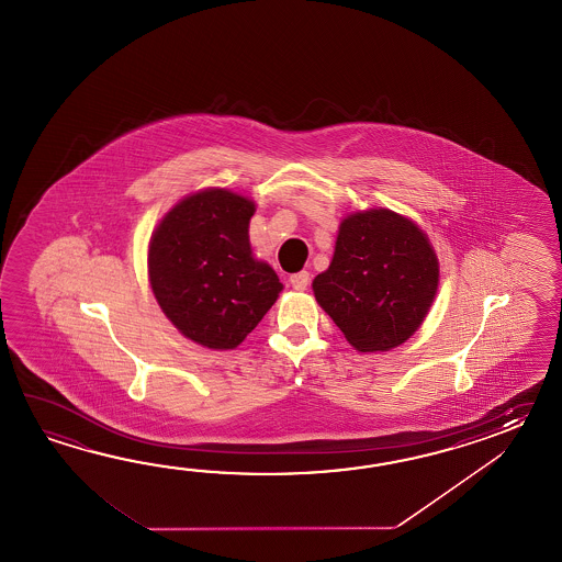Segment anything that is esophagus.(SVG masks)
Instances as JSON below:
<instances>
[{
	"label": "esophagus",
	"instance_id": "1",
	"mask_svg": "<svg viewBox=\"0 0 562 562\" xmlns=\"http://www.w3.org/2000/svg\"><path fill=\"white\" fill-rule=\"evenodd\" d=\"M289 283H291L295 291H305L310 286V273L307 271L295 273V276L289 277Z\"/></svg>",
	"mask_w": 562,
	"mask_h": 562
}]
</instances>
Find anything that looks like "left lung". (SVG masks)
I'll list each match as a JSON object with an SVG mask.
<instances>
[{"label": "left lung", "mask_w": 562, "mask_h": 562, "mask_svg": "<svg viewBox=\"0 0 562 562\" xmlns=\"http://www.w3.org/2000/svg\"><path fill=\"white\" fill-rule=\"evenodd\" d=\"M440 265L426 233L390 209L346 216L329 269L313 279L325 313L361 353L402 346L428 315Z\"/></svg>", "instance_id": "obj_1"}]
</instances>
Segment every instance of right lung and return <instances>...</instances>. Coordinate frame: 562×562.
Listing matches in <instances>:
<instances>
[{
	"mask_svg": "<svg viewBox=\"0 0 562 562\" xmlns=\"http://www.w3.org/2000/svg\"><path fill=\"white\" fill-rule=\"evenodd\" d=\"M255 203L204 189L175 204L148 245V279L160 310L199 346L235 349L271 310L283 285L252 257Z\"/></svg>",
	"mask_w": 562,
	"mask_h": 562,
	"instance_id": "add662e5",
	"label": "right lung"
}]
</instances>
